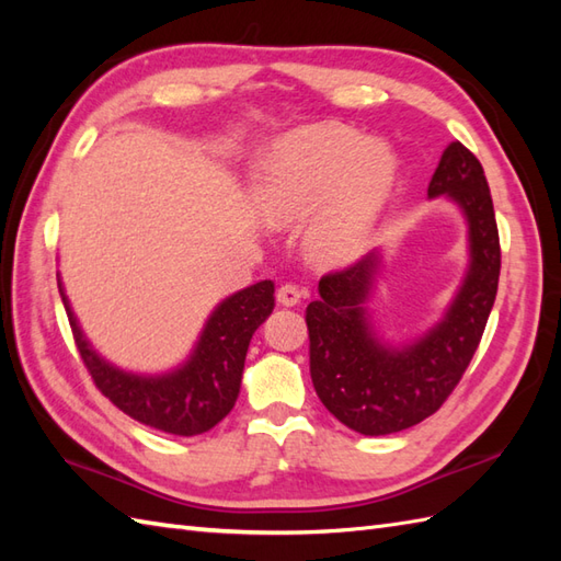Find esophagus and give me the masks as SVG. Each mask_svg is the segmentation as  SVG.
Wrapping results in <instances>:
<instances>
[{
	"label": "esophagus",
	"instance_id": "1",
	"mask_svg": "<svg viewBox=\"0 0 561 561\" xmlns=\"http://www.w3.org/2000/svg\"><path fill=\"white\" fill-rule=\"evenodd\" d=\"M306 296H308V291L304 287H296V284H291V282L282 284V287L277 289V301L282 306H296L301 299H306Z\"/></svg>",
	"mask_w": 561,
	"mask_h": 561
}]
</instances>
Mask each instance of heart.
I'll use <instances>...</instances> for the list:
<instances>
[{
  "label": "heart",
  "instance_id": "obj_1",
  "mask_svg": "<svg viewBox=\"0 0 561 561\" xmlns=\"http://www.w3.org/2000/svg\"><path fill=\"white\" fill-rule=\"evenodd\" d=\"M396 159L383 141L347 125H313L289 135L260 161L253 205L270 226L308 224V253L347 265L368 245L383 209Z\"/></svg>",
  "mask_w": 561,
  "mask_h": 561
}]
</instances>
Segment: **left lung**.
<instances>
[{"instance_id": "8db88e82", "label": "left lung", "mask_w": 561, "mask_h": 561, "mask_svg": "<svg viewBox=\"0 0 561 561\" xmlns=\"http://www.w3.org/2000/svg\"><path fill=\"white\" fill-rule=\"evenodd\" d=\"M458 202L470 226V270L446 318L408 347H383L368 328L366 299L378 255L320 277V299L306 308L311 378L320 402L364 436L396 434L432 416L470 366L492 313L502 270L494 205L478 157L450 141L428 183V197Z\"/></svg>"}]
</instances>
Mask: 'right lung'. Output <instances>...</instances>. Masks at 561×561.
Returning <instances> with one entry per match:
<instances>
[{
    "label": "right lung",
    "mask_w": 561,
    "mask_h": 561,
    "mask_svg": "<svg viewBox=\"0 0 561 561\" xmlns=\"http://www.w3.org/2000/svg\"><path fill=\"white\" fill-rule=\"evenodd\" d=\"M57 287L79 356L96 388L133 420L175 436L205 434L233 410L250 337L274 308V284L270 279L229 296L207 320L185 366L151 378L125 374L103 362L83 340L62 284L57 282Z\"/></svg>",
    "instance_id": "right-lung-1"
}]
</instances>
